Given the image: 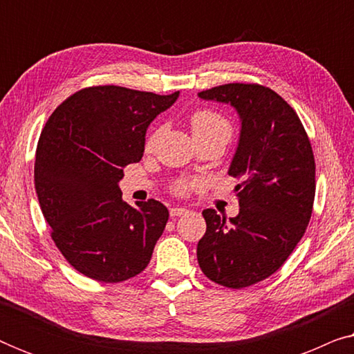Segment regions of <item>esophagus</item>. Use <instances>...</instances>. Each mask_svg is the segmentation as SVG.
Wrapping results in <instances>:
<instances>
[{"instance_id": "34e87169", "label": "esophagus", "mask_w": 354, "mask_h": 354, "mask_svg": "<svg viewBox=\"0 0 354 354\" xmlns=\"http://www.w3.org/2000/svg\"><path fill=\"white\" fill-rule=\"evenodd\" d=\"M185 212H187L185 207H178V206H176V207H171V216H172V217L182 216V214H185Z\"/></svg>"}]
</instances>
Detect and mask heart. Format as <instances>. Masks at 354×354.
I'll return each mask as SVG.
<instances>
[{"label":"heart","instance_id":"heart-1","mask_svg":"<svg viewBox=\"0 0 354 354\" xmlns=\"http://www.w3.org/2000/svg\"><path fill=\"white\" fill-rule=\"evenodd\" d=\"M190 124H192L193 138L217 137V138H222L227 143L232 135L230 122L224 118V115L216 113V111H209V109L196 111V113L192 115ZM158 135H159V130H156V132H153L151 135H149L147 140V149H151L154 147V143H156V140H158ZM185 190H187L185 183L177 185L178 193H182Z\"/></svg>","mask_w":354,"mask_h":354}]
</instances>
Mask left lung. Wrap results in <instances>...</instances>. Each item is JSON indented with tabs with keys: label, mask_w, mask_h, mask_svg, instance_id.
I'll return each instance as SVG.
<instances>
[{
	"label": "left lung",
	"mask_w": 354,
	"mask_h": 354,
	"mask_svg": "<svg viewBox=\"0 0 354 354\" xmlns=\"http://www.w3.org/2000/svg\"><path fill=\"white\" fill-rule=\"evenodd\" d=\"M198 96L230 104L239 114L229 174L241 180L235 217L203 211L206 234L198 241V264L212 282L243 288L272 275L306 230L316 193L313 148L292 106L268 86L227 84Z\"/></svg>",
	"instance_id": "1"
}]
</instances>
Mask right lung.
Masks as SVG:
<instances>
[{"instance_id":"right-lung-1","label":"right lung","mask_w":354,"mask_h":354,"mask_svg":"<svg viewBox=\"0 0 354 354\" xmlns=\"http://www.w3.org/2000/svg\"><path fill=\"white\" fill-rule=\"evenodd\" d=\"M178 98L90 86L50 115L38 140L35 190L51 236L72 268L106 283L142 272L167 224L156 200H122L124 167L138 162L147 129Z\"/></svg>"}]
</instances>
